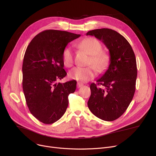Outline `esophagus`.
<instances>
[{
	"label": "esophagus",
	"instance_id": "34e87169",
	"mask_svg": "<svg viewBox=\"0 0 156 156\" xmlns=\"http://www.w3.org/2000/svg\"><path fill=\"white\" fill-rule=\"evenodd\" d=\"M83 83H80V82H78L77 83V88H80V87H83Z\"/></svg>",
	"mask_w": 156,
	"mask_h": 156
}]
</instances>
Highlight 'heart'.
I'll return each instance as SVG.
<instances>
[{
	"label": "heart",
	"instance_id": "b5f03b06",
	"mask_svg": "<svg viewBox=\"0 0 156 156\" xmlns=\"http://www.w3.org/2000/svg\"><path fill=\"white\" fill-rule=\"evenodd\" d=\"M76 45L80 50L90 55L86 62L89 66L73 69L69 73L71 78L81 82H87L95 76V69L100 73L107 69L110 63V55L107 52L102 50V45L99 40L92 37H88L80 41ZM62 59L66 67L70 68L73 65L74 56L69 47H66L63 51Z\"/></svg>",
	"mask_w": 156,
	"mask_h": 156
}]
</instances>
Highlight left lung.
<instances>
[{
	"label": "left lung",
	"instance_id": "8db88e82",
	"mask_svg": "<svg viewBox=\"0 0 156 156\" xmlns=\"http://www.w3.org/2000/svg\"><path fill=\"white\" fill-rule=\"evenodd\" d=\"M108 47L110 55L108 69L90 87L91 95L88 107L95 116L112 121L127 109L135 92L136 62L132 46L119 33L109 28L89 31ZM101 85V87H98Z\"/></svg>",
	"mask_w": 156,
	"mask_h": 156
}]
</instances>
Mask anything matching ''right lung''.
Returning <instances> with one entry per match:
<instances>
[{
	"label": "right lung",
	"mask_w": 156,
	"mask_h": 156,
	"mask_svg": "<svg viewBox=\"0 0 156 156\" xmlns=\"http://www.w3.org/2000/svg\"><path fill=\"white\" fill-rule=\"evenodd\" d=\"M80 35L47 30L37 35L29 44L23 62V90L31 114L44 124L59 120L68 105V95L75 92L76 81L61 83L67 73L64 69L62 52L68 43Z\"/></svg>",
	"instance_id": "add662e5"
}]
</instances>
